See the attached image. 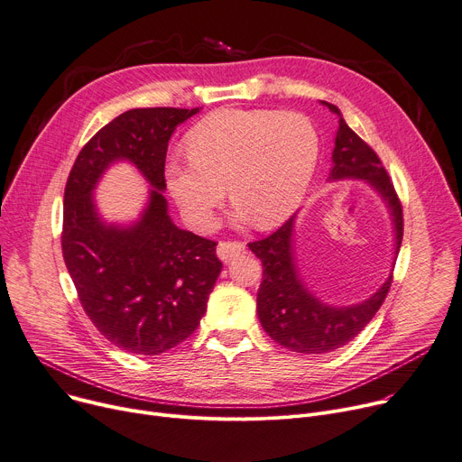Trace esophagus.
I'll return each instance as SVG.
<instances>
[{"label": "esophagus", "mask_w": 462, "mask_h": 462, "mask_svg": "<svg viewBox=\"0 0 462 462\" xmlns=\"http://www.w3.org/2000/svg\"><path fill=\"white\" fill-rule=\"evenodd\" d=\"M243 251H245V243H241V241H221L217 245V256L223 262L230 260L232 256H237Z\"/></svg>", "instance_id": "obj_1"}]
</instances>
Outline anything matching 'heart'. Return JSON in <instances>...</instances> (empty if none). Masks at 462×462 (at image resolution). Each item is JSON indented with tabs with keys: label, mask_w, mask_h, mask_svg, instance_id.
I'll return each instance as SVG.
<instances>
[{
	"label": "heart",
	"mask_w": 462,
	"mask_h": 462,
	"mask_svg": "<svg viewBox=\"0 0 462 462\" xmlns=\"http://www.w3.org/2000/svg\"><path fill=\"white\" fill-rule=\"evenodd\" d=\"M188 162L169 160L167 188L199 232L213 226L228 197L236 221L260 228L295 211L314 176L319 139L309 116L295 111L221 109L202 118L186 139Z\"/></svg>",
	"instance_id": "b5f03b06"
}]
</instances>
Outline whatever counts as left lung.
<instances>
[{
    "mask_svg": "<svg viewBox=\"0 0 462 462\" xmlns=\"http://www.w3.org/2000/svg\"><path fill=\"white\" fill-rule=\"evenodd\" d=\"M325 104L337 116L330 180H367L388 204L393 232L395 254L403 239V209L393 183L375 150L364 143L347 125L336 106ZM293 221L290 217L271 236L249 243V249L262 260L263 279L258 290V318L273 340L295 353L325 355L347 346L374 319L392 286L393 274L370 299L353 306H328L304 288L297 274L291 251ZM393 271V269H392Z\"/></svg>",
    "mask_w": 462,
    "mask_h": 462,
    "instance_id": "1",
    "label": "left lung"
}]
</instances>
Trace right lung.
Masks as SVG:
<instances>
[{
  "mask_svg": "<svg viewBox=\"0 0 462 462\" xmlns=\"http://www.w3.org/2000/svg\"><path fill=\"white\" fill-rule=\"evenodd\" d=\"M199 113L178 107L130 109L78 153L69 174L60 247L85 314L126 353L160 355L189 337L223 269L215 241L178 228L167 213L165 158L172 132ZM134 162L154 189L132 227L107 226L91 191L115 161Z\"/></svg>",
  "mask_w": 462,
  "mask_h": 462,
  "instance_id": "add662e5",
  "label": "right lung"
}]
</instances>
